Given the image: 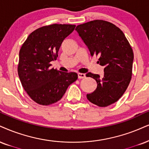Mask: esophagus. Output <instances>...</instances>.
Returning <instances> with one entry per match:
<instances>
[{
	"mask_svg": "<svg viewBox=\"0 0 149 149\" xmlns=\"http://www.w3.org/2000/svg\"><path fill=\"white\" fill-rule=\"evenodd\" d=\"M86 77L85 74L83 73H78V78L79 79H84Z\"/></svg>",
	"mask_w": 149,
	"mask_h": 149,
	"instance_id": "34e87169",
	"label": "esophagus"
}]
</instances>
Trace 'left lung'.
<instances>
[{"label": "left lung", "mask_w": 149, "mask_h": 149, "mask_svg": "<svg viewBox=\"0 0 149 149\" xmlns=\"http://www.w3.org/2000/svg\"><path fill=\"white\" fill-rule=\"evenodd\" d=\"M75 30L91 56L99 57L104 74L88 72L97 81V88L87 94L90 102L100 107L114 104L122 96L131 79L134 55L127 38L119 27L110 22L95 20L79 25Z\"/></svg>", "instance_id": "left-lung-1"}]
</instances>
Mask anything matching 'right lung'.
I'll return each instance as SVG.
<instances>
[{"mask_svg": "<svg viewBox=\"0 0 149 149\" xmlns=\"http://www.w3.org/2000/svg\"><path fill=\"white\" fill-rule=\"evenodd\" d=\"M74 25L53 24L32 32L19 52L18 74L24 90L38 104L59 101L68 87L77 79L76 72H64L49 67L62 42L73 32Z\"/></svg>", "mask_w": 149, "mask_h": 149, "instance_id": "obj_1", "label": "right lung"}]
</instances>
